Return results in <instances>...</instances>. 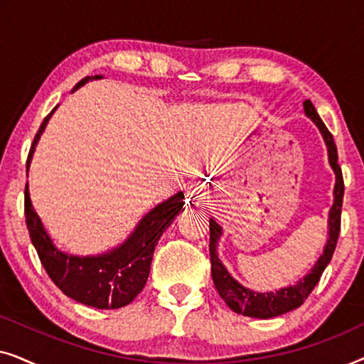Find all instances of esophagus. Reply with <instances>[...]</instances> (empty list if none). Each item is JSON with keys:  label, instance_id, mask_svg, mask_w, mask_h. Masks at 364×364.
<instances>
[{"label": "esophagus", "instance_id": "obj_1", "mask_svg": "<svg viewBox=\"0 0 364 364\" xmlns=\"http://www.w3.org/2000/svg\"><path fill=\"white\" fill-rule=\"evenodd\" d=\"M207 196H208V191H207L205 183H202V182L192 183L187 191V197L193 202H202L203 198H207Z\"/></svg>", "mask_w": 364, "mask_h": 364}]
</instances>
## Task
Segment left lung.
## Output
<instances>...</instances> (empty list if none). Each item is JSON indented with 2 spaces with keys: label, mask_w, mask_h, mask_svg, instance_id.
<instances>
[{
  "label": "left lung",
  "mask_w": 364,
  "mask_h": 364,
  "mask_svg": "<svg viewBox=\"0 0 364 364\" xmlns=\"http://www.w3.org/2000/svg\"><path fill=\"white\" fill-rule=\"evenodd\" d=\"M303 109H305L306 117H310L318 131L321 132L323 141L326 144L328 151V162L335 172L336 182H335V191H333V205L328 213V238L323 248V253L320 258L315 262V265L311 267V270L306 273L305 277L300 278L295 285L283 287L277 291H253L250 288L243 287L233 278L225 265L220 262L217 253V245L222 235V227L210 218V263H212V278L215 283V288L218 295L223 298V301L227 303L228 308L235 313H240L243 316H252V318H267L280 316L283 313H288L295 310L306 300L308 295L313 291V288L316 287V283L320 282L321 273L325 272L328 263H330L333 252L336 248L338 235H340V225H341V207H343V193H345V183H343V173L341 167L338 166V151L333 141L331 132L328 131L325 124L318 116L315 106H313L310 99L303 102Z\"/></svg>",
  "instance_id": "left-lung-1"
}]
</instances>
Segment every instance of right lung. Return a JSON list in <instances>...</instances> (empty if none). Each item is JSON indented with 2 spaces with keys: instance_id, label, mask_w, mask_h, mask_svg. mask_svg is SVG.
I'll use <instances>...</instances> for the list:
<instances>
[{
  "instance_id": "obj_1",
  "label": "right lung",
  "mask_w": 364,
  "mask_h": 364,
  "mask_svg": "<svg viewBox=\"0 0 364 364\" xmlns=\"http://www.w3.org/2000/svg\"><path fill=\"white\" fill-rule=\"evenodd\" d=\"M99 77L101 76L84 77L74 86L73 92L86 82ZM56 109L58 106L44 117L41 127L34 136L31 149H29L26 171H29V164H31L41 134ZM182 210L183 192H177L146 213L121 245L99 255L79 257L61 252L54 245L41 218L33 208L28 183L24 191L26 227L44 270L64 295L82 305L99 308V310H116V308L126 306L142 291L149 272H151L152 255L159 238Z\"/></svg>"
}]
</instances>
